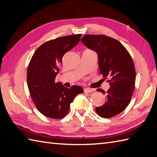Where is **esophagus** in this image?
<instances>
[{"label":"esophagus","mask_w":157,"mask_h":157,"mask_svg":"<svg viewBox=\"0 0 157 157\" xmlns=\"http://www.w3.org/2000/svg\"><path fill=\"white\" fill-rule=\"evenodd\" d=\"M95 91V89H90V88H85L84 89V92L86 93H91Z\"/></svg>","instance_id":"esophagus-1"}]
</instances>
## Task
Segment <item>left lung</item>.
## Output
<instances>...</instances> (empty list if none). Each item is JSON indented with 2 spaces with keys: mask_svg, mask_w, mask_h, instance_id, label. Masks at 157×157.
Here are the masks:
<instances>
[{
  "mask_svg": "<svg viewBox=\"0 0 157 157\" xmlns=\"http://www.w3.org/2000/svg\"><path fill=\"white\" fill-rule=\"evenodd\" d=\"M81 41L97 52L99 72L104 80L109 78L107 82L110 88L107 92L97 89L107 97L105 103L95 108L96 112L103 118L116 116L130 103L135 88L136 71L131 56L119 41L105 35L87 34Z\"/></svg>",
  "mask_w": 157,
  "mask_h": 157,
  "instance_id": "1",
  "label": "left lung"
}]
</instances>
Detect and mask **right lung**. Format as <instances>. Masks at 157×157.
Returning a JSON list of instances; mask_svg holds the SVG:
<instances>
[{
  "label": "right lung",
  "instance_id": "1",
  "mask_svg": "<svg viewBox=\"0 0 157 157\" xmlns=\"http://www.w3.org/2000/svg\"><path fill=\"white\" fill-rule=\"evenodd\" d=\"M81 36L71 35L48 41L31 57L27 68V86L37 110L48 117L63 118L75 97L83 93L81 86L73 85L68 89L55 82L63 56L78 43Z\"/></svg>",
  "mask_w": 157,
  "mask_h": 157
}]
</instances>
